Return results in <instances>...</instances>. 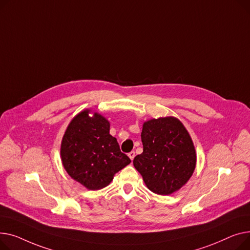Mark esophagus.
Returning a JSON list of instances; mask_svg holds the SVG:
<instances>
[{"mask_svg": "<svg viewBox=\"0 0 250 250\" xmlns=\"http://www.w3.org/2000/svg\"><path fill=\"white\" fill-rule=\"evenodd\" d=\"M128 156L130 157V159H131V160H133V159H134V157H135V152H134V151H131V152H129V153H128Z\"/></svg>", "mask_w": 250, "mask_h": 250, "instance_id": "1", "label": "esophagus"}]
</instances>
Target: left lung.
I'll return each instance as SVG.
<instances>
[{
	"label": "left lung",
	"instance_id": "obj_1",
	"mask_svg": "<svg viewBox=\"0 0 250 250\" xmlns=\"http://www.w3.org/2000/svg\"><path fill=\"white\" fill-rule=\"evenodd\" d=\"M143 152L133 165L151 192L170 195L185 186L196 167L197 154L192 138L174 117L144 122L141 132Z\"/></svg>",
	"mask_w": 250,
	"mask_h": 250
}]
</instances>
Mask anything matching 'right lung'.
Instances as JSON below:
<instances>
[{"label": "right lung", "mask_w": 250, "mask_h": 250, "mask_svg": "<svg viewBox=\"0 0 250 250\" xmlns=\"http://www.w3.org/2000/svg\"><path fill=\"white\" fill-rule=\"evenodd\" d=\"M90 113L83 110L70 121L62 137L61 156L71 179L97 190L107 187L131 160L110 134V122L97 112L93 116Z\"/></svg>", "instance_id": "right-lung-1"}]
</instances>
